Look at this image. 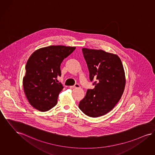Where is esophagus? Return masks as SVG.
<instances>
[{
  "label": "esophagus",
  "instance_id": "obj_1",
  "mask_svg": "<svg viewBox=\"0 0 155 155\" xmlns=\"http://www.w3.org/2000/svg\"><path fill=\"white\" fill-rule=\"evenodd\" d=\"M69 87L71 88H80V86L79 84H76L75 85L73 86H69Z\"/></svg>",
  "mask_w": 155,
  "mask_h": 155
}]
</instances>
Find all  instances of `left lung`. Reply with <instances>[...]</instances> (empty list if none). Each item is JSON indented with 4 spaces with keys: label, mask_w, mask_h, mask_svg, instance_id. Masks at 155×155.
Here are the masks:
<instances>
[{
    "label": "left lung",
    "mask_w": 155,
    "mask_h": 155,
    "mask_svg": "<svg viewBox=\"0 0 155 155\" xmlns=\"http://www.w3.org/2000/svg\"><path fill=\"white\" fill-rule=\"evenodd\" d=\"M82 52L94 88L88 90L79 103V109L90 117L106 114L113 109L123 94L126 78L118 55L103 50L83 48Z\"/></svg>",
    "instance_id": "left-lung-1"
}]
</instances>
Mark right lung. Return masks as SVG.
Listing matches in <instances>:
<instances>
[{"mask_svg":"<svg viewBox=\"0 0 155 155\" xmlns=\"http://www.w3.org/2000/svg\"><path fill=\"white\" fill-rule=\"evenodd\" d=\"M76 47L51 45L33 52L26 65L23 78L24 92L29 103L35 109L46 111L58 102L59 93L63 89L57 83L61 76L60 65Z\"/></svg>","mask_w":155,"mask_h":155,"instance_id":"obj_1","label":"right lung"}]
</instances>
